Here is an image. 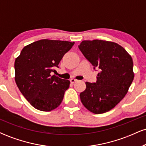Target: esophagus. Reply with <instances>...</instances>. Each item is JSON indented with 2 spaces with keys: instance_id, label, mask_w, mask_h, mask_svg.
<instances>
[{
  "instance_id": "obj_1",
  "label": "esophagus",
  "mask_w": 146,
  "mask_h": 146,
  "mask_svg": "<svg viewBox=\"0 0 146 146\" xmlns=\"http://www.w3.org/2000/svg\"><path fill=\"white\" fill-rule=\"evenodd\" d=\"M70 82H71V84H74L75 82H76L77 80H75V79L72 78V79H71V80H70Z\"/></svg>"
}]
</instances>
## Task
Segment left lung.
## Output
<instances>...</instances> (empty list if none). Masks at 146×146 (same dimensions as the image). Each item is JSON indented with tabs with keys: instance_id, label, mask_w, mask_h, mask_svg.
<instances>
[{
	"instance_id": "obj_1",
	"label": "left lung",
	"mask_w": 146,
	"mask_h": 146,
	"mask_svg": "<svg viewBox=\"0 0 146 146\" xmlns=\"http://www.w3.org/2000/svg\"><path fill=\"white\" fill-rule=\"evenodd\" d=\"M100 73L95 83L86 82L80 94L83 105L95 114L106 113L125 97L134 79L133 62L128 52L113 42L84 40L78 46Z\"/></svg>"
}]
</instances>
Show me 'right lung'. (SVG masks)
I'll use <instances>...</instances> for the list:
<instances>
[{"instance_id":"add662e5","label":"right lung","mask_w":146,"mask_h":146,"mask_svg":"<svg viewBox=\"0 0 146 146\" xmlns=\"http://www.w3.org/2000/svg\"><path fill=\"white\" fill-rule=\"evenodd\" d=\"M75 42L40 40L25 46L14 63L15 81L30 104L42 111L58 107L70 81L55 75V68Z\"/></svg>"}]
</instances>
